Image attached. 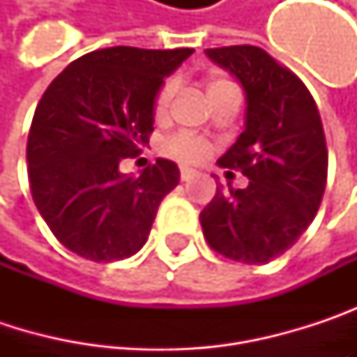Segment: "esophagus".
I'll use <instances>...</instances> for the list:
<instances>
[{
    "instance_id": "esophagus-1",
    "label": "esophagus",
    "mask_w": 357,
    "mask_h": 357,
    "mask_svg": "<svg viewBox=\"0 0 357 357\" xmlns=\"http://www.w3.org/2000/svg\"><path fill=\"white\" fill-rule=\"evenodd\" d=\"M194 176H196V172H194V169H190V167H181V181H190Z\"/></svg>"
}]
</instances>
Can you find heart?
Wrapping results in <instances>:
<instances>
[{"instance_id": "1", "label": "heart", "mask_w": 357, "mask_h": 357, "mask_svg": "<svg viewBox=\"0 0 357 357\" xmlns=\"http://www.w3.org/2000/svg\"><path fill=\"white\" fill-rule=\"evenodd\" d=\"M221 82H225V80H215V82H211L208 89H213V86H217ZM176 91H178V82L176 80H167L161 86V91H159V95L155 99V113L159 117H163L169 111V105H172V99H174ZM165 149H167V153L172 157L181 159V161H200L206 155V151H208L206 142L200 136H194V134H188V132H181L178 136H174L167 142Z\"/></svg>"}]
</instances>
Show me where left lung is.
I'll return each instance as SVG.
<instances>
[{
  "label": "left lung",
  "mask_w": 357,
  "mask_h": 357,
  "mask_svg": "<svg viewBox=\"0 0 357 357\" xmlns=\"http://www.w3.org/2000/svg\"><path fill=\"white\" fill-rule=\"evenodd\" d=\"M204 53L246 93L244 132L217 163L250 181L244 190L217 185L200 225L225 258L266 264L300 240L321 206L328 167L321 115L304 82L260 47Z\"/></svg>",
  "instance_id": "left-lung-1"
}]
</instances>
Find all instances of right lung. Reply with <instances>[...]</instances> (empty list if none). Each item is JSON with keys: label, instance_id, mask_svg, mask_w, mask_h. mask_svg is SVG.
Here are the masks:
<instances>
[{"label": "right lung", "instance_id": "right-lung-1", "mask_svg": "<svg viewBox=\"0 0 357 357\" xmlns=\"http://www.w3.org/2000/svg\"><path fill=\"white\" fill-rule=\"evenodd\" d=\"M194 49L109 47L72 61L38 101L26 144L36 208L74 254L113 262L149 240L157 208L179 183L157 159L138 178L119 163L149 144L155 99Z\"/></svg>", "mask_w": 357, "mask_h": 357}]
</instances>
